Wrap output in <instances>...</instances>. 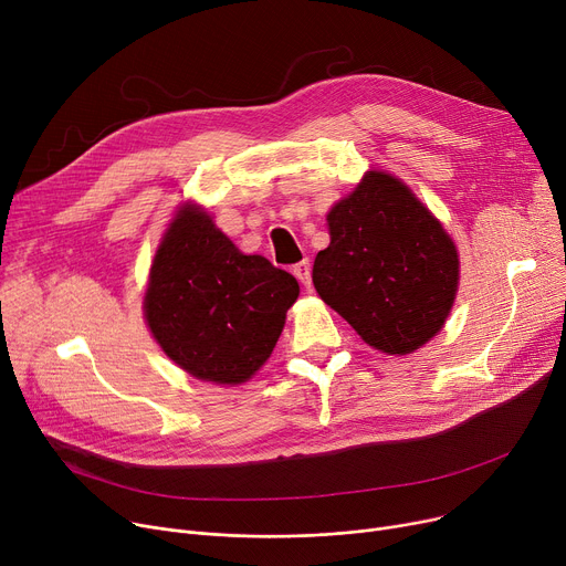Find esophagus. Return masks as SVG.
I'll use <instances>...</instances> for the list:
<instances>
[{
  "instance_id": "esophagus-1",
  "label": "esophagus",
  "mask_w": 566,
  "mask_h": 566,
  "mask_svg": "<svg viewBox=\"0 0 566 566\" xmlns=\"http://www.w3.org/2000/svg\"><path fill=\"white\" fill-rule=\"evenodd\" d=\"M292 274L308 287L311 285V262L306 258L302 262H296L292 268Z\"/></svg>"
}]
</instances>
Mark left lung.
I'll use <instances>...</instances> for the list:
<instances>
[{
	"instance_id": "obj_1",
	"label": "left lung",
	"mask_w": 566,
	"mask_h": 566,
	"mask_svg": "<svg viewBox=\"0 0 566 566\" xmlns=\"http://www.w3.org/2000/svg\"><path fill=\"white\" fill-rule=\"evenodd\" d=\"M326 219L331 244L313 264L324 302L386 354H411L437 336L457 294L459 258L409 187L370 171Z\"/></svg>"
}]
</instances>
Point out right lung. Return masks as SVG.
I'll use <instances>...</instances> for the list:
<instances>
[{
  "mask_svg": "<svg viewBox=\"0 0 566 566\" xmlns=\"http://www.w3.org/2000/svg\"><path fill=\"white\" fill-rule=\"evenodd\" d=\"M296 296L292 274L244 255L206 212L185 206L157 249L144 311L182 370L242 384L270 358Z\"/></svg>",
  "mask_w": 566,
  "mask_h": 566,
  "instance_id": "1",
  "label": "right lung"
}]
</instances>
